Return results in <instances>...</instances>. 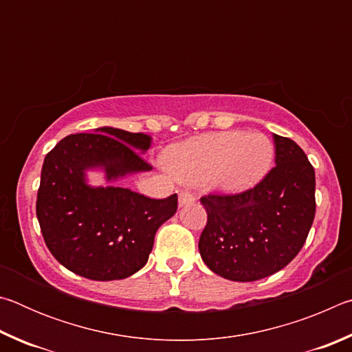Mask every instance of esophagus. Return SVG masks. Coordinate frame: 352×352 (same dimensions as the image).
Masks as SVG:
<instances>
[{
    "label": "esophagus",
    "instance_id": "obj_1",
    "mask_svg": "<svg viewBox=\"0 0 352 352\" xmlns=\"http://www.w3.org/2000/svg\"><path fill=\"white\" fill-rule=\"evenodd\" d=\"M194 195L189 190H180V194H178V204H180V206L194 204Z\"/></svg>",
    "mask_w": 352,
    "mask_h": 352
}]
</instances>
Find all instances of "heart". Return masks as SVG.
<instances>
[{"instance_id": "obj_1", "label": "heart", "mask_w": 352, "mask_h": 352, "mask_svg": "<svg viewBox=\"0 0 352 352\" xmlns=\"http://www.w3.org/2000/svg\"><path fill=\"white\" fill-rule=\"evenodd\" d=\"M273 146L267 136L253 132H220L199 136L170 147L164 164L178 180L205 182L225 194L253 188L269 172Z\"/></svg>"}]
</instances>
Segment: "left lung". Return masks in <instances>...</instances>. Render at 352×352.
I'll return each instance as SVG.
<instances>
[{
	"label": "left lung",
	"instance_id": "1",
	"mask_svg": "<svg viewBox=\"0 0 352 352\" xmlns=\"http://www.w3.org/2000/svg\"><path fill=\"white\" fill-rule=\"evenodd\" d=\"M275 163L254 188L208 194L199 250L205 264L230 281H258L284 269L305 245L315 217V170L302 148L273 135Z\"/></svg>",
	"mask_w": 352,
	"mask_h": 352
}]
</instances>
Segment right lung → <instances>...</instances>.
<instances>
[{"mask_svg":"<svg viewBox=\"0 0 352 352\" xmlns=\"http://www.w3.org/2000/svg\"><path fill=\"white\" fill-rule=\"evenodd\" d=\"M152 138L121 129L63 138L46 155L37 194V219L46 247L76 275L93 281L132 276L146 265L157 230L177 211V194L148 199L127 188L87 183L102 169L107 182L151 170L141 155Z\"/></svg>","mask_w":352,"mask_h":352,"instance_id":"add662e5","label":"right lung"}]
</instances>
